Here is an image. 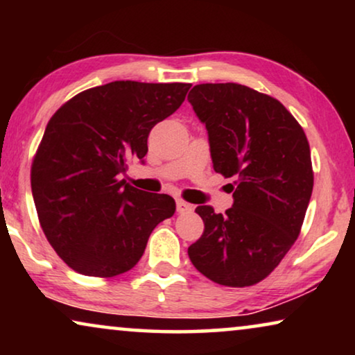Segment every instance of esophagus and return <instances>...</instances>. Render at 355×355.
<instances>
[{"label":"esophagus","instance_id":"esophagus-1","mask_svg":"<svg viewBox=\"0 0 355 355\" xmlns=\"http://www.w3.org/2000/svg\"><path fill=\"white\" fill-rule=\"evenodd\" d=\"M176 208H178V213H189L193 210V207L191 205V203L184 202L182 198H178L176 200Z\"/></svg>","mask_w":355,"mask_h":355}]
</instances>
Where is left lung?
I'll return each instance as SVG.
<instances>
[{
    "label": "left lung",
    "instance_id": "1",
    "mask_svg": "<svg viewBox=\"0 0 355 355\" xmlns=\"http://www.w3.org/2000/svg\"><path fill=\"white\" fill-rule=\"evenodd\" d=\"M187 100L205 124L213 169L237 184L226 215L196 208L205 230L189 259L218 284H257L302 227L313 189L307 137L278 100L245 85L200 84Z\"/></svg>",
    "mask_w": 355,
    "mask_h": 355
}]
</instances>
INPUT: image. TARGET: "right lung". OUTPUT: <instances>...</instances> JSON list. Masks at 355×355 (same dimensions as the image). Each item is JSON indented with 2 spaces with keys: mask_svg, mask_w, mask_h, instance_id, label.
Returning <instances> with one entry per match:
<instances>
[{
  "mask_svg": "<svg viewBox=\"0 0 355 355\" xmlns=\"http://www.w3.org/2000/svg\"><path fill=\"white\" fill-rule=\"evenodd\" d=\"M189 89L114 80L53 114L32 163V196L48 242L77 273L111 278L134 268L158 223L174 215L173 197L119 176L129 159L144 162L150 130Z\"/></svg>",
  "mask_w": 355,
  "mask_h": 355,
  "instance_id": "right-lung-1",
  "label": "right lung"
}]
</instances>
